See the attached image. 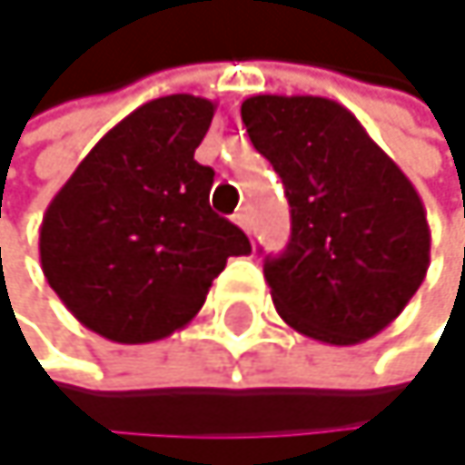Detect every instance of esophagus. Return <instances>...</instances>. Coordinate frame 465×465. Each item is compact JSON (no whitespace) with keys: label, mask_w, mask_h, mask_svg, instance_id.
Returning a JSON list of instances; mask_svg holds the SVG:
<instances>
[{"label":"esophagus","mask_w":465,"mask_h":465,"mask_svg":"<svg viewBox=\"0 0 465 465\" xmlns=\"http://www.w3.org/2000/svg\"><path fill=\"white\" fill-rule=\"evenodd\" d=\"M234 223L245 231V234H251V214H248V209L237 212V214H234Z\"/></svg>","instance_id":"1"}]
</instances>
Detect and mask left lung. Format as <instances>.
<instances>
[{"label":"left lung","instance_id":"obj_1","mask_svg":"<svg viewBox=\"0 0 465 465\" xmlns=\"http://www.w3.org/2000/svg\"><path fill=\"white\" fill-rule=\"evenodd\" d=\"M242 121L292 206L289 248L264 262L275 312L297 333L333 347L378 336L430 267V225L416 187L331 98L251 95Z\"/></svg>","mask_w":465,"mask_h":465}]
</instances>
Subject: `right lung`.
Returning <instances> with one entry per match:
<instances>
[{"mask_svg": "<svg viewBox=\"0 0 465 465\" xmlns=\"http://www.w3.org/2000/svg\"><path fill=\"white\" fill-rule=\"evenodd\" d=\"M217 104L173 93L129 113L76 164L41 223V270L93 333L148 344L182 331L242 231L214 214V171L195 162Z\"/></svg>", "mask_w": 465, "mask_h": 465, "instance_id": "1", "label": "right lung"}]
</instances>
